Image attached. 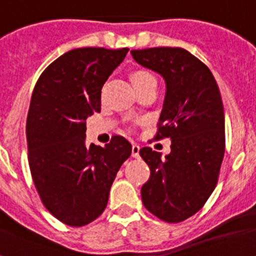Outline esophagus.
Instances as JSON below:
<instances>
[{
	"label": "esophagus",
	"instance_id": "obj_1",
	"mask_svg": "<svg viewBox=\"0 0 256 256\" xmlns=\"http://www.w3.org/2000/svg\"><path fill=\"white\" fill-rule=\"evenodd\" d=\"M139 151H140V147H139L138 144H135V143H132V158H139Z\"/></svg>",
	"mask_w": 256,
	"mask_h": 256
}]
</instances>
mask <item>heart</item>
Returning a JSON list of instances; mask_svg holds the SVG:
<instances>
[{"mask_svg": "<svg viewBox=\"0 0 256 256\" xmlns=\"http://www.w3.org/2000/svg\"><path fill=\"white\" fill-rule=\"evenodd\" d=\"M151 79H154V76H152L148 72H143V70H139V72L132 74V82H134V84H138V83H142V82L146 80H151Z\"/></svg>", "mask_w": 256, "mask_h": 256, "instance_id": "obj_1", "label": "heart"}]
</instances>
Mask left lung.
Returning <instances> with one entry per match:
<instances>
[{
	"mask_svg": "<svg viewBox=\"0 0 256 256\" xmlns=\"http://www.w3.org/2000/svg\"><path fill=\"white\" fill-rule=\"evenodd\" d=\"M143 68L165 80L156 138H170V154L139 151L151 169L142 186L148 211L166 222H181L200 210L218 184L225 152L224 106L210 68L182 48L132 50Z\"/></svg>",
	"mask_w": 256,
	"mask_h": 256,
	"instance_id": "left-lung-1",
	"label": "left lung"
}]
</instances>
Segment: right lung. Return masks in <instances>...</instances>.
Returning a JSON list of instances; mask_svg holds the SVG:
<instances>
[{
  "label": "right lung",
  "mask_w": 256,
  "mask_h": 256,
  "mask_svg": "<svg viewBox=\"0 0 256 256\" xmlns=\"http://www.w3.org/2000/svg\"><path fill=\"white\" fill-rule=\"evenodd\" d=\"M128 49L78 48L52 62L32 92L26 134L32 180L45 208L70 226L100 216L132 144L86 142V120L102 110V88Z\"/></svg>",
  "instance_id": "right-lung-1"
}]
</instances>
